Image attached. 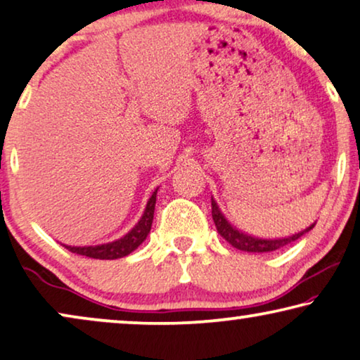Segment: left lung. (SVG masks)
<instances>
[{
    "label": "left lung",
    "mask_w": 360,
    "mask_h": 360,
    "mask_svg": "<svg viewBox=\"0 0 360 360\" xmlns=\"http://www.w3.org/2000/svg\"><path fill=\"white\" fill-rule=\"evenodd\" d=\"M212 219H214L215 226H217V230H219L220 235L224 236L233 248H236V250H241V251H246V252H269V251L281 250V248L288 245V243L298 240V238L303 236L307 231H310L313 226H315V224H313L308 226V229L298 231V233H295V235L287 236V238H276V240L256 238V236L246 235V233L236 230L235 226H233L230 221L225 219V215L221 214L219 205H217V202L214 199H212Z\"/></svg>",
    "instance_id": "1"
}]
</instances>
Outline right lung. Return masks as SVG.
I'll return each instance as SVG.
<instances>
[{"mask_svg":"<svg viewBox=\"0 0 360 360\" xmlns=\"http://www.w3.org/2000/svg\"><path fill=\"white\" fill-rule=\"evenodd\" d=\"M156 192H158V189H155L148 202H146L143 215H141L139 224H136L129 233H125L122 238H119V240L94 246H63L67 248L68 251L77 252V255L86 257H94V259H119V257L129 256L131 251H135L136 248L146 240V236H148V233L151 230V224H153L155 215Z\"/></svg>","mask_w":360,"mask_h":360,"instance_id":"obj_1","label":"right lung"}]
</instances>
